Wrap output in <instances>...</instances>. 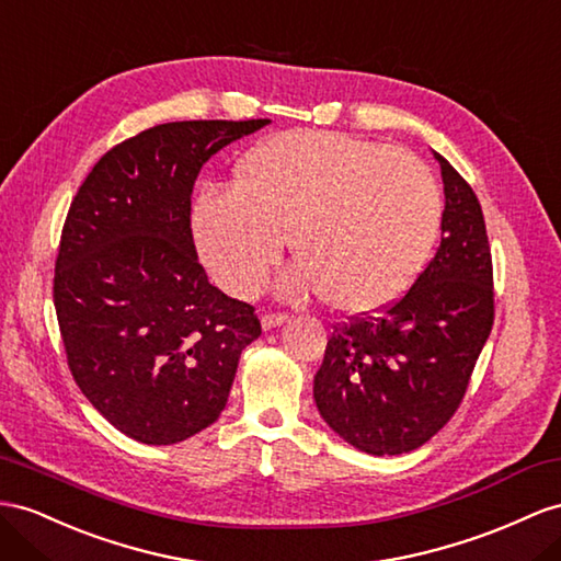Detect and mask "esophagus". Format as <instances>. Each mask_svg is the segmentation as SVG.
<instances>
[{
  "instance_id": "obj_1",
  "label": "esophagus",
  "mask_w": 561,
  "mask_h": 561,
  "mask_svg": "<svg viewBox=\"0 0 561 561\" xmlns=\"http://www.w3.org/2000/svg\"><path fill=\"white\" fill-rule=\"evenodd\" d=\"M286 322V314H263L261 318V324H263V329L265 332H270V329H275V327H282Z\"/></svg>"
}]
</instances>
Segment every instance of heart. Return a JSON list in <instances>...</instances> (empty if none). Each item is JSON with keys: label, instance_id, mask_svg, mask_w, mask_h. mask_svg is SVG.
<instances>
[{"label": "heart", "instance_id": "heart-1", "mask_svg": "<svg viewBox=\"0 0 561 561\" xmlns=\"http://www.w3.org/2000/svg\"><path fill=\"white\" fill-rule=\"evenodd\" d=\"M201 263L227 294L251 296L286 237L304 263L279 279L284 298L322 291L343 312L389 308L417 279L440 227L434 178L417 158L360 137L289 130L241 158L237 190L194 206Z\"/></svg>", "mask_w": 561, "mask_h": 561}]
</instances>
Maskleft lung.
<instances>
[{"label":"left lung","mask_w":561,"mask_h":561,"mask_svg":"<svg viewBox=\"0 0 561 561\" xmlns=\"http://www.w3.org/2000/svg\"><path fill=\"white\" fill-rule=\"evenodd\" d=\"M445 208L440 247L379 318L334 327L314 375L329 428L367 455H403L448 424L493 327V263L477 194L434 151Z\"/></svg>","instance_id":"1"}]
</instances>
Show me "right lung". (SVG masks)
I'll list each match as a JSON object with an SVG mask.
<instances>
[{"label":"right lung","instance_id":"right-lung-1","mask_svg":"<svg viewBox=\"0 0 561 561\" xmlns=\"http://www.w3.org/2000/svg\"><path fill=\"white\" fill-rule=\"evenodd\" d=\"M267 123L149 127L99 158L70 204L54 275L68 367L139 443H180L218 420L241 351L261 336L253 308L198 265L190 215L208 158Z\"/></svg>","mask_w":561,"mask_h":561}]
</instances>
